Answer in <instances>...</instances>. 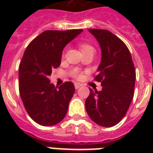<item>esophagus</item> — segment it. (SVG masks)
Instances as JSON below:
<instances>
[{"label":"esophagus","mask_w":153,"mask_h":153,"mask_svg":"<svg viewBox=\"0 0 153 153\" xmlns=\"http://www.w3.org/2000/svg\"><path fill=\"white\" fill-rule=\"evenodd\" d=\"M80 86H82V84L78 83V82H75V83H74V87H75V89H79Z\"/></svg>","instance_id":"esophagus-1"}]
</instances>
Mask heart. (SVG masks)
Instances as JSON below:
<instances>
[{
	"instance_id": "obj_1",
	"label": "heart",
	"mask_w": 153,
	"mask_h": 153,
	"mask_svg": "<svg viewBox=\"0 0 153 153\" xmlns=\"http://www.w3.org/2000/svg\"><path fill=\"white\" fill-rule=\"evenodd\" d=\"M79 48L81 50L82 52H84V51H90V50H94V48L91 45H89L87 44H79ZM71 74L72 76L75 78V79H81L82 78V73L80 72L79 69L77 68H74L71 71Z\"/></svg>"
}]
</instances>
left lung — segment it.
I'll use <instances>...</instances> for the list:
<instances>
[{"label":"left lung","mask_w":153,"mask_h":153,"mask_svg":"<svg viewBox=\"0 0 153 153\" xmlns=\"http://www.w3.org/2000/svg\"><path fill=\"white\" fill-rule=\"evenodd\" d=\"M102 50V60L95 81L101 91L90 89L85 105L89 117L98 126L112 127L123 118L134 95L136 71L125 43L109 31L88 29Z\"/></svg>","instance_id":"1"}]
</instances>
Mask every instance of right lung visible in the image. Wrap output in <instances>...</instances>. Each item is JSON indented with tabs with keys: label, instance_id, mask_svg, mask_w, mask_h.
<instances>
[{
	"label": "right lung",
	"instance_id": "add662e5",
	"mask_svg": "<svg viewBox=\"0 0 153 153\" xmlns=\"http://www.w3.org/2000/svg\"><path fill=\"white\" fill-rule=\"evenodd\" d=\"M82 29L48 30L32 40L19 66V91L30 117L43 126L59 123L67 114L74 93L71 82L60 86L51 83L52 70L61 63L62 50Z\"/></svg>",
	"mask_w": 153,
	"mask_h": 153
}]
</instances>
